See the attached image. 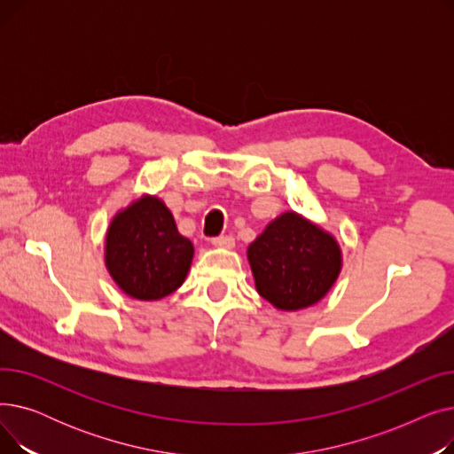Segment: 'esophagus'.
<instances>
[{
    "instance_id": "esophagus-1",
    "label": "esophagus",
    "mask_w": 454,
    "mask_h": 454,
    "mask_svg": "<svg viewBox=\"0 0 454 454\" xmlns=\"http://www.w3.org/2000/svg\"><path fill=\"white\" fill-rule=\"evenodd\" d=\"M211 245L217 248H233L235 239L231 235H221V237H215V239H211Z\"/></svg>"
}]
</instances>
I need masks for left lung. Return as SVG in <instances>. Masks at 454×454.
I'll return each mask as SVG.
<instances>
[{"mask_svg": "<svg viewBox=\"0 0 454 454\" xmlns=\"http://www.w3.org/2000/svg\"><path fill=\"white\" fill-rule=\"evenodd\" d=\"M255 289L279 311L318 303L335 285L342 250L335 237L296 211H285L248 247Z\"/></svg>", "mask_w": 454, "mask_h": 454, "instance_id": "8db88e82", "label": "left lung"}]
</instances>
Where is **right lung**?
Here are the masks:
<instances>
[{
    "label": "right lung",
    "mask_w": 454,
    "mask_h": 454,
    "mask_svg": "<svg viewBox=\"0 0 454 454\" xmlns=\"http://www.w3.org/2000/svg\"><path fill=\"white\" fill-rule=\"evenodd\" d=\"M193 254V243L180 235L169 207L153 195L117 211L106 231V269L117 287L134 300L154 301L175 293Z\"/></svg>",
    "instance_id": "1"
}]
</instances>
